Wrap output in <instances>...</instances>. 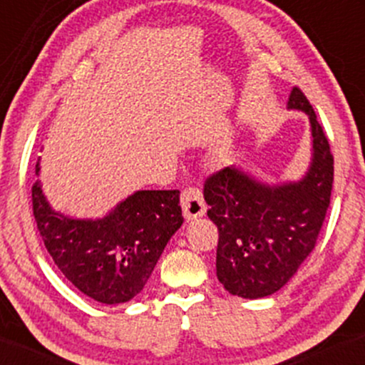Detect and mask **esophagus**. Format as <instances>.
<instances>
[{
	"mask_svg": "<svg viewBox=\"0 0 365 365\" xmlns=\"http://www.w3.org/2000/svg\"><path fill=\"white\" fill-rule=\"evenodd\" d=\"M180 202H182L183 216L187 220H194V217L202 216L206 212V202H204L202 194L199 188L187 187L185 190L180 194Z\"/></svg>",
	"mask_w": 365,
	"mask_h": 365,
	"instance_id": "34e87169",
	"label": "esophagus"
}]
</instances>
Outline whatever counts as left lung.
Here are the masks:
<instances>
[{"label": "left lung", "mask_w": 365, "mask_h": 365, "mask_svg": "<svg viewBox=\"0 0 365 365\" xmlns=\"http://www.w3.org/2000/svg\"><path fill=\"white\" fill-rule=\"evenodd\" d=\"M288 108L311 118L314 159L302 182L262 185L235 168L204 182L207 216L217 226V279L244 299L267 297L288 283L316 247L329 207L334 161L328 137L300 87Z\"/></svg>", "instance_id": "1"}]
</instances>
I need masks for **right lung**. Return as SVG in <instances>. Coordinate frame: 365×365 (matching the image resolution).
<instances>
[{
	"mask_svg": "<svg viewBox=\"0 0 365 365\" xmlns=\"http://www.w3.org/2000/svg\"><path fill=\"white\" fill-rule=\"evenodd\" d=\"M32 212L58 269L103 304L128 302L140 293L183 223L180 190H139L110 216L78 221L56 215L34 182Z\"/></svg>",
	"mask_w": 365,
	"mask_h": 365,
	"instance_id": "1",
	"label": "right lung"
}]
</instances>
